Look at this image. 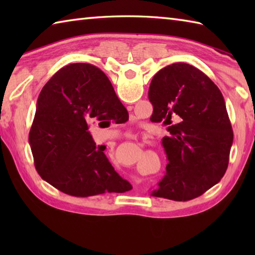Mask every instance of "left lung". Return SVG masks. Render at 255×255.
Listing matches in <instances>:
<instances>
[{
	"instance_id": "left-lung-1",
	"label": "left lung",
	"mask_w": 255,
	"mask_h": 255,
	"mask_svg": "<svg viewBox=\"0 0 255 255\" xmlns=\"http://www.w3.org/2000/svg\"><path fill=\"white\" fill-rule=\"evenodd\" d=\"M148 99L153 122L169 131L162 139L166 173L150 196L195 199L221 181L230 161L233 129L223 94L200 70L175 63L154 75Z\"/></svg>"
}]
</instances>
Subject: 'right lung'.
<instances>
[{
	"mask_svg": "<svg viewBox=\"0 0 255 255\" xmlns=\"http://www.w3.org/2000/svg\"><path fill=\"white\" fill-rule=\"evenodd\" d=\"M126 112L98 67L83 63L63 67L42 88L29 132L38 174L74 197L127 191L130 183L115 171L106 146H98L89 131L98 120L120 124Z\"/></svg>",
	"mask_w": 255,
	"mask_h": 255,
	"instance_id": "right-lung-1",
	"label": "right lung"
}]
</instances>
